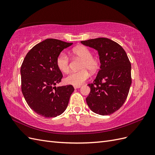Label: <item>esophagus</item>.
Wrapping results in <instances>:
<instances>
[{"label": "esophagus", "mask_w": 155, "mask_h": 155, "mask_svg": "<svg viewBox=\"0 0 155 155\" xmlns=\"http://www.w3.org/2000/svg\"><path fill=\"white\" fill-rule=\"evenodd\" d=\"M81 87V86H74V88H75V89H76V88H79Z\"/></svg>", "instance_id": "esophagus-1"}]
</instances>
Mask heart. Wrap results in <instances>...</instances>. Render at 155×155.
Segmentation results:
<instances>
[{"label":"heart","instance_id":"obj_1","mask_svg":"<svg viewBox=\"0 0 155 155\" xmlns=\"http://www.w3.org/2000/svg\"><path fill=\"white\" fill-rule=\"evenodd\" d=\"M72 54L76 58L81 60L79 68L81 70L72 72L64 78L67 84L74 86H79L85 82L89 77V73L95 72L99 68L100 63L98 59L92 56V53L88 48L84 46H78L72 50ZM58 68L64 73L68 72L70 70V61L68 55L63 52L61 53L56 59Z\"/></svg>","mask_w":155,"mask_h":155}]
</instances>
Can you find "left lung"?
<instances>
[{
	"mask_svg": "<svg viewBox=\"0 0 155 155\" xmlns=\"http://www.w3.org/2000/svg\"><path fill=\"white\" fill-rule=\"evenodd\" d=\"M81 43L98 51L100 69L86 98L91 110L100 115H110L123 105L131 85V64L125 51L116 42L100 38Z\"/></svg>",
	"mask_w": 155,
	"mask_h": 155,
	"instance_id": "1",
	"label": "left lung"
}]
</instances>
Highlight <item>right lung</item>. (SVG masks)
<instances>
[{"instance_id": "right-lung-1", "label": "right lung", "mask_w": 155, "mask_h": 155, "mask_svg": "<svg viewBox=\"0 0 155 155\" xmlns=\"http://www.w3.org/2000/svg\"><path fill=\"white\" fill-rule=\"evenodd\" d=\"M72 44L55 39H46L28 52L21 65L22 94L31 109L45 118L61 114L74 91L71 85L55 87L63 78L56 59Z\"/></svg>"}]
</instances>
